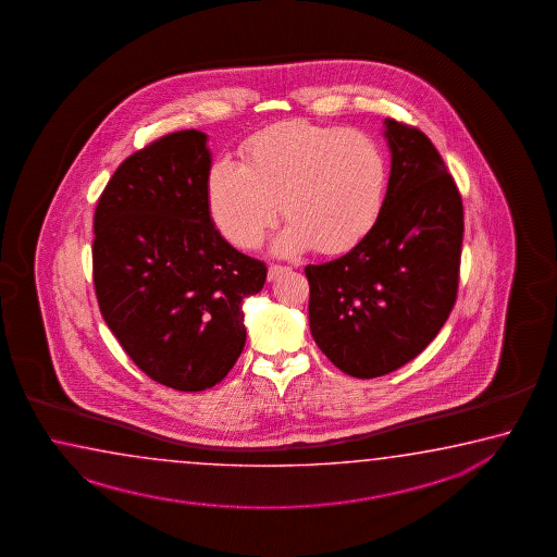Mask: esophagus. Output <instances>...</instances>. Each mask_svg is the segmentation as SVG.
Masks as SVG:
<instances>
[{"label": "esophagus", "mask_w": 557, "mask_h": 557, "mask_svg": "<svg viewBox=\"0 0 557 557\" xmlns=\"http://www.w3.org/2000/svg\"><path fill=\"white\" fill-rule=\"evenodd\" d=\"M286 271H290V269H288V267H283V264H271L267 276H269V281L273 283V281H276V278H278L281 274L286 273Z\"/></svg>", "instance_id": "esophagus-1"}]
</instances>
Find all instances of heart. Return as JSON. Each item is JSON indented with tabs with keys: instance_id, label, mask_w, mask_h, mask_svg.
Listing matches in <instances>:
<instances>
[{
	"instance_id": "obj_1",
	"label": "heart",
	"mask_w": 557,
	"mask_h": 557,
	"mask_svg": "<svg viewBox=\"0 0 557 557\" xmlns=\"http://www.w3.org/2000/svg\"><path fill=\"white\" fill-rule=\"evenodd\" d=\"M388 166L371 135L357 129L281 123L255 135L243 166L218 161L208 176L215 225L237 247L253 249L273 225L278 206L286 222L278 249L314 245L345 253L363 242L385 203Z\"/></svg>"
}]
</instances>
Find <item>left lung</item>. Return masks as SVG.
Wrapping results in <instances>:
<instances>
[{
    "label": "left lung",
    "mask_w": 557,
    "mask_h": 557,
    "mask_svg": "<svg viewBox=\"0 0 557 557\" xmlns=\"http://www.w3.org/2000/svg\"><path fill=\"white\" fill-rule=\"evenodd\" d=\"M391 176L363 242L308 264L310 332L344 373L374 379L422 354L451 314L459 286L463 203L434 143L385 120Z\"/></svg>",
    "instance_id": "obj_1"
}]
</instances>
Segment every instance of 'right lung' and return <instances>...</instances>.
<instances>
[{
	"label": "right lung",
	"instance_id": "add662e5",
	"mask_svg": "<svg viewBox=\"0 0 557 557\" xmlns=\"http://www.w3.org/2000/svg\"><path fill=\"white\" fill-rule=\"evenodd\" d=\"M206 135L169 133L113 172L94 212L91 273L100 312L152 381L218 385L245 347L242 302L263 261L233 249L210 218Z\"/></svg>",
	"mask_w": 557,
	"mask_h": 557
}]
</instances>
